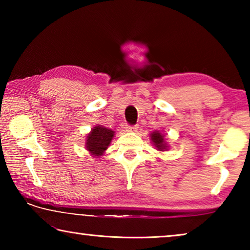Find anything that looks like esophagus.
<instances>
[{
    "mask_svg": "<svg viewBox=\"0 0 250 250\" xmlns=\"http://www.w3.org/2000/svg\"><path fill=\"white\" fill-rule=\"evenodd\" d=\"M138 128V125H126V131H128V132H137Z\"/></svg>",
    "mask_w": 250,
    "mask_h": 250,
    "instance_id": "1",
    "label": "esophagus"
}]
</instances>
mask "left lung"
<instances>
[{"instance_id": "obj_1", "label": "left lung", "mask_w": 250, "mask_h": 250, "mask_svg": "<svg viewBox=\"0 0 250 250\" xmlns=\"http://www.w3.org/2000/svg\"><path fill=\"white\" fill-rule=\"evenodd\" d=\"M164 137H166L164 133L160 132V131H158V130H155V131H153V132L150 133V140L152 142V145L154 146V147L158 151L164 152V151L168 150V145L166 141V138Z\"/></svg>"}]
</instances>
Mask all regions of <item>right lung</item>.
<instances>
[{"label":"right lung","mask_w":250,"mask_h":250,"mask_svg":"<svg viewBox=\"0 0 250 250\" xmlns=\"http://www.w3.org/2000/svg\"><path fill=\"white\" fill-rule=\"evenodd\" d=\"M115 133V131L111 129L96 125L86 137V143H84L86 150L89 152L92 158H100L108 149Z\"/></svg>","instance_id":"1"}]
</instances>
